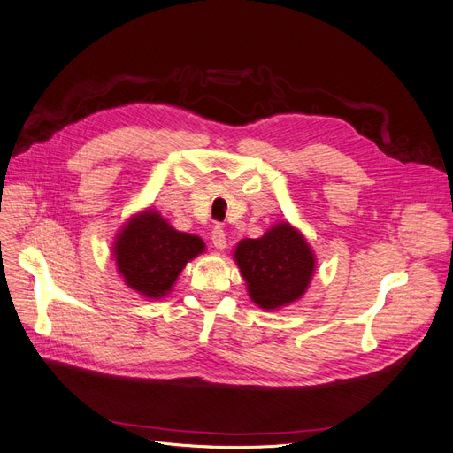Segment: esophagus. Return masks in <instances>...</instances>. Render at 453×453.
I'll return each instance as SVG.
<instances>
[{
    "label": "esophagus",
    "instance_id": "34e87169",
    "mask_svg": "<svg viewBox=\"0 0 453 453\" xmlns=\"http://www.w3.org/2000/svg\"><path fill=\"white\" fill-rule=\"evenodd\" d=\"M211 241H212V244H214L216 250H224V248H226L227 239H226V233H224V229H222L220 226H216V227L212 229Z\"/></svg>",
    "mask_w": 453,
    "mask_h": 453
}]
</instances>
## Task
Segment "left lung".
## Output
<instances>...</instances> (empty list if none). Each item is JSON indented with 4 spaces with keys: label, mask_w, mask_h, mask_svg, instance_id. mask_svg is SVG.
I'll use <instances>...</instances> for the list:
<instances>
[{
    "label": "left lung",
    "mask_w": 453,
    "mask_h": 453,
    "mask_svg": "<svg viewBox=\"0 0 453 453\" xmlns=\"http://www.w3.org/2000/svg\"><path fill=\"white\" fill-rule=\"evenodd\" d=\"M233 256L250 298L263 310L295 303L306 293L315 271L310 244L289 222L276 224L259 239L241 241Z\"/></svg>",
    "instance_id": "1"
}]
</instances>
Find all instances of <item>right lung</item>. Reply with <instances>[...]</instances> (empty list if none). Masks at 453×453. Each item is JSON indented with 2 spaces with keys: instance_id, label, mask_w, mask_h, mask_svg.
I'll return each mask as SVG.
<instances>
[{
  "instance_id": "add662e5",
  "label": "right lung",
  "mask_w": 453,
  "mask_h": 453,
  "mask_svg": "<svg viewBox=\"0 0 453 453\" xmlns=\"http://www.w3.org/2000/svg\"><path fill=\"white\" fill-rule=\"evenodd\" d=\"M205 250L196 235L173 229L158 211L134 214L113 242L117 271L125 283L147 298H162L188 261Z\"/></svg>"
}]
</instances>
